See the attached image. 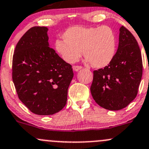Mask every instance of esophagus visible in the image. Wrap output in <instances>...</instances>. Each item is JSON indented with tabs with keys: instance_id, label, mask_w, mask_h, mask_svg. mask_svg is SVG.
I'll return each instance as SVG.
<instances>
[{
	"instance_id": "34e87169",
	"label": "esophagus",
	"mask_w": 149,
	"mask_h": 149,
	"mask_svg": "<svg viewBox=\"0 0 149 149\" xmlns=\"http://www.w3.org/2000/svg\"><path fill=\"white\" fill-rule=\"evenodd\" d=\"M81 68H82V66H80V65H73V69L75 71H79Z\"/></svg>"
}]
</instances>
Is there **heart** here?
Listing matches in <instances>:
<instances>
[{"label":"heart","mask_w":149,"mask_h":149,"mask_svg":"<svg viewBox=\"0 0 149 149\" xmlns=\"http://www.w3.org/2000/svg\"><path fill=\"white\" fill-rule=\"evenodd\" d=\"M64 40L57 39L56 52L68 63L76 62L81 54L95 68L108 66L116 53V36L111 28L74 26L65 31Z\"/></svg>","instance_id":"heart-1"}]
</instances>
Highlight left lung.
I'll use <instances>...</instances> for the list:
<instances>
[{"instance_id": "1", "label": "left lung", "mask_w": 149, "mask_h": 149, "mask_svg": "<svg viewBox=\"0 0 149 149\" xmlns=\"http://www.w3.org/2000/svg\"><path fill=\"white\" fill-rule=\"evenodd\" d=\"M143 73L140 48L135 37L122 26L115 57L108 66L93 71L91 93L101 107L118 111L136 97Z\"/></svg>"}]
</instances>
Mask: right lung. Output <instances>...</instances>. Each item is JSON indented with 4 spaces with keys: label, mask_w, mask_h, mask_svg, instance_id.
Returning <instances> with one entry per match:
<instances>
[{
    "label": "right lung",
    "mask_w": 149,
    "mask_h": 149,
    "mask_svg": "<svg viewBox=\"0 0 149 149\" xmlns=\"http://www.w3.org/2000/svg\"><path fill=\"white\" fill-rule=\"evenodd\" d=\"M46 27L25 33L13 56L12 79L18 98L33 113L53 115L65 106L71 65L49 47Z\"/></svg>",
    "instance_id": "obj_1"
}]
</instances>
